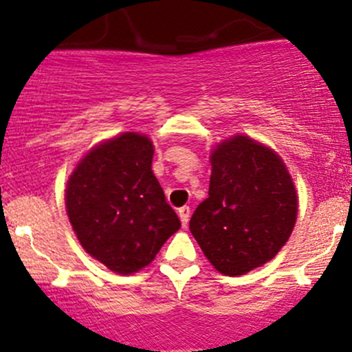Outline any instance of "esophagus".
Listing matches in <instances>:
<instances>
[{"label":"esophagus","instance_id":"esophagus-1","mask_svg":"<svg viewBox=\"0 0 352 352\" xmlns=\"http://www.w3.org/2000/svg\"><path fill=\"white\" fill-rule=\"evenodd\" d=\"M179 217H180V223H182L184 228L188 224V217H190V207L184 206L179 209Z\"/></svg>","mask_w":352,"mask_h":352}]
</instances>
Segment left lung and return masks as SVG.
Masks as SVG:
<instances>
[{"label": "left lung", "mask_w": 352, "mask_h": 352, "mask_svg": "<svg viewBox=\"0 0 352 352\" xmlns=\"http://www.w3.org/2000/svg\"><path fill=\"white\" fill-rule=\"evenodd\" d=\"M209 197L190 217V232L224 275H244L272 260L292 234L297 194L278 155L248 136L210 155Z\"/></svg>", "instance_id": "left-lung-1"}]
</instances>
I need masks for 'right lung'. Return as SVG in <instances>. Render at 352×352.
<instances>
[{
  "label": "right lung",
  "instance_id": "add662e5",
  "mask_svg": "<svg viewBox=\"0 0 352 352\" xmlns=\"http://www.w3.org/2000/svg\"><path fill=\"white\" fill-rule=\"evenodd\" d=\"M151 158L146 136L124 133L89 151L67 182L65 206L77 239L121 275L150 265L180 229L151 172Z\"/></svg>",
  "mask_w": 352,
  "mask_h": 352
}]
</instances>
